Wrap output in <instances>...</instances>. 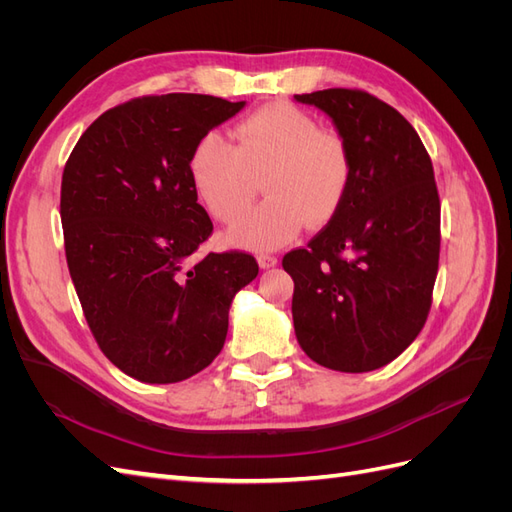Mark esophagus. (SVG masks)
I'll return each instance as SVG.
<instances>
[{
  "instance_id": "34e87169",
  "label": "esophagus",
  "mask_w": 512,
  "mask_h": 512,
  "mask_svg": "<svg viewBox=\"0 0 512 512\" xmlns=\"http://www.w3.org/2000/svg\"><path fill=\"white\" fill-rule=\"evenodd\" d=\"M258 265H260V269H273V267H277V258L271 254H260Z\"/></svg>"
}]
</instances>
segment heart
<instances>
[{
	"label": "heart",
	"instance_id": "heart-1",
	"mask_svg": "<svg viewBox=\"0 0 512 512\" xmlns=\"http://www.w3.org/2000/svg\"><path fill=\"white\" fill-rule=\"evenodd\" d=\"M200 138L190 158L196 194L213 218L232 222L250 207L258 183L267 200L228 230L232 245L271 252L312 226L329 222L344 203L352 177L350 149L342 136L288 102L247 115L232 130Z\"/></svg>",
	"mask_w": 512,
	"mask_h": 512
}]
</instances>
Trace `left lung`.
I'll use <instances>...</instances> for the list:
<instances>
[{"mask_svg": "<svg viewBox=\"0 0 512 512\" xmlns=\"http://www.w3.org/2000/svg\"><path fill=\"white\" fill-rule=\"evenodd\" d=\"M329 115L352 177L331 222L282 265L309 359L346 374L384 367L421 333L440 258V198L429 153L393 106L359 89L294 96Z\"/></svg>", "mask_w": 512, "mask_h": 512, "instance_id": "obj_1", "label": "left lung"}]
</instances>
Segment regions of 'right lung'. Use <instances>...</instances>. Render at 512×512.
Instances as JSON below:
<instances>
[{
	"label": "right lung",
	"mask_w": 512,
	"mask_h": 512,
	"mask_svg": "<svg viewBox=\"0 0 512 512\" xmlns=\"http://www.w3.org/2000/svg\"><path fill=\"white\" fill-rule=\"evenodd\" d=\"M245 102L136 98L100 115L61 177L66 260L106 359L147 384L181 382L220 354L235 294L258 275L243 252L196 258L213 224L190 158Z\"/></svg>",
	"instance_id": "right-lung-1"
}]
</instances>
